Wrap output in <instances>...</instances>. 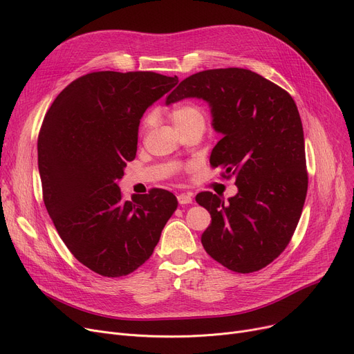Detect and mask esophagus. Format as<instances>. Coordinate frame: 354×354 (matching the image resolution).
Returning <instances> with one entry per match:
<instances>
[{"label": "esophagus", "instance_id": "obj_1", "mask_svg": "<svg viewBox=\"0 0 354 354\" xmlns=\"http://www.w3.org/2000/svg\"><path fill=\"white\" fill-rule=\"evenodd\" d=\"M192 196L189 194H180L178 195V202L180 203V205H188V203H192Z\"/></svg>", "mask_w": 354, "mask_h": 354}]
</instances>
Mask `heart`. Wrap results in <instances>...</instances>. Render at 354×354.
I'll use <instances>...</instances> for the list:
<instances>
[{"label": "heart", "instance_id": "b5f03b06", "mask_svg": "<svg viewBox=\"0 0 354 354\" xmlns=\"http://www.w3.org/2000/svg\"><path fill=\"white\" fill-rule=\"evenodd\" d=\"M171 119L176 127V130H180L183 127H188L192 124H203L205 126V113L203 110L194 104V103H185L175 106L171 110ZM152 123V118L147 116L143 120V129H147Z\"/></svg>", "mask_w": 354, "mask_h": 354}]
</instances>
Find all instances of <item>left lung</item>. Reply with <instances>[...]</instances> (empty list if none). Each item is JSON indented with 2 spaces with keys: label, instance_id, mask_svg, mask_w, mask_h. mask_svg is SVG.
Returning <instances> with one entry per match:
<instances>
[{
  "label": "left lung",
  "instance_id": "8db88e82",
  "mask_svg": "<svg viewBox=\"0 0 354 354\" xmlns=\"http://www.w3.org/2000/svg\"><path fill=\"white\" fill-rule=\"evenodd\" d=\"M202 99L222 138L211 165L235 176L238 192L225 201L201 192L196 202L212 222L202 234L205 251L235 272L267 267L288 245L307 195L301 118L286 90L247 68H215L187 77L166 104Z\"/></svg>",
  "mask_w": 354,
  "mask_h": 354
}]
</instances>
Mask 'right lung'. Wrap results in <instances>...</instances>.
Here are the masks:
<instances>
[{
    "label": "right lung",
    "mask_w": 354,
    "mask_h": 354,
    "mask_svg": "<svg viewBox=\"0 0 354 354\" xmlns=\"http://www.w3.org/2000/svg\"><path fill=\"white\" fill-rule=\"evenodd\" d=\"M178 82L153 71L90 73L44 118L37 151L47 212L70 252L100 275H127L147 261L178 207L169 191L123 201L119 188L143 113Z\"/></svg>",
    "instance_id": "add662e5"
}]
</instances>
